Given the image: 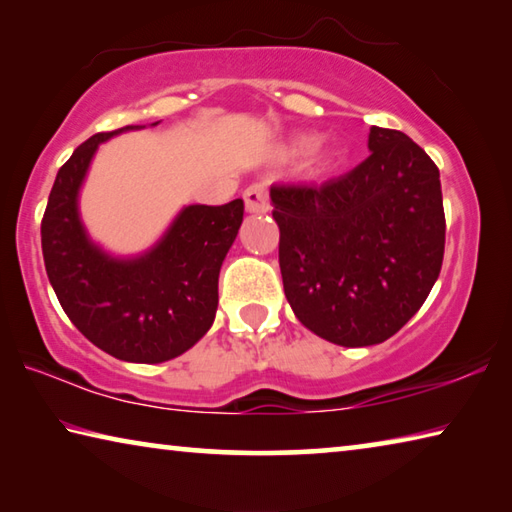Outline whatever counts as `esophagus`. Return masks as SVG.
<instances>
[{
	"instance_id": "obj_1",
	"label": "esophagus",
	"mask_w": 512,
	"mask_h": 512,
	"mask_svg": "<svg viewBox=\"0 0 512 512\" xmlns=\"http://www.w3.org/2000/svg\"><path fill=\"white\" fill-rule=\"evenodd\" d=\"M244 203H246V210L250 214L268 212V207H271V201H268V189L259 183L250 185L244 192Z\"/></svg>"
}]
</instances>
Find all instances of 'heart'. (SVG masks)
I'll return each instance as SVG.
<instances>
[{
	"mask_svg": "<svg viewBox=\"0 0 512 512\" xmlns=\"http://www.w3.org/2000/svg\"><path fill=\"white\" fill-rule=\"evenodd\" d=\"M311 144V140H309V137H300V140L296 142V146H298V149H307V146Z\"/></svg>",
	"mask_w": 512,
	"mask_h": 512,
	"instance_id": "1",
	"label": "heart"
}]
</instances>
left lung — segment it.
Instances as JSON below:
<instances>
[{
	"instance_id": "left-lung-1",
	"label": "left lung",
	"mask_w": 512,
	"mask_h": 512,
	"mask_svg": "<svg viewBox=\"0 0 512 512\" xmlns=\"http://www.w3.org/2000/svg\"><path fill=\"white\" fill-rule=\"evenodd\" d=\"M368 149L352 171L318 187H271L284 296L302 325L345 348L400 332L445 255L436 164L391 128L372 126Z\"/></svg>"
}]
</instances>
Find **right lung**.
<instances>
[{"label":"right lung","instance_id":"1","mask_svg":"<svg viewBox=\"0 0 512 512\" xmlns=\"http://www.w3.org/2000/svg\"><path fill=\"white\" fill-rule=\"evenodd\" d=\"M124 126L92 135L58 169L42 216V257L76 329L121 361L162 363L187 352L214 323L219 271L244 221V201L189 205L149 253L117 259L94 246L79 216V189L94 151Z\"/></svg>","mask_w":512,"mask_h":512}]
</instances>
